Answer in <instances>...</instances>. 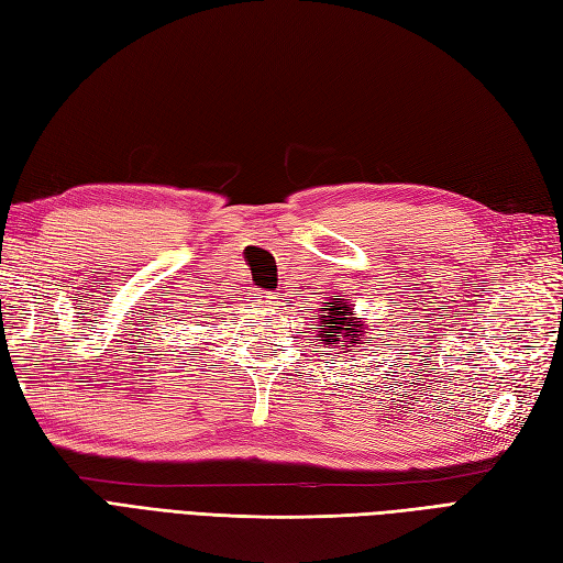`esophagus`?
I'll return each instance as SVG.
<instances>
[{"label":"esophagus","mask_w":563,"mask_h":563,"mask_svg":"<svg viewBox=\"0 0 563 563\" xmlns=\"http://www.w3.org/2000/svg\"><path fill=\"white\" fill-rule=\"evenodd\" d=\"M253 298H255V306L257 308H274V303H277L272 294H255Z\"/></svg>","instance_id":"obj_1"}]
</instances>
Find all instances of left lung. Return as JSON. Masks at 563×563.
Returning a JSON list of instances; mask_svg holds the SVG:
<instances>
[{"label":"left lung","mask_w":563,"mask_h":563,"mask_svg":"<svg viewBox=\"0 0 563 563\" xmlns=\"http://www.w3.org/2000/svg\"><path fill=\"white\" fill-rule=\"evenodd\" d=\"M320 324L312 329H320L322 344H369V339L363 327V318H353V308L349 306V298H332V303H327L320 314ZM346 346V349H351ZM346 353V351H344Z\"/></svg>","instance_id":"left-lung-1"}]
</instances>
